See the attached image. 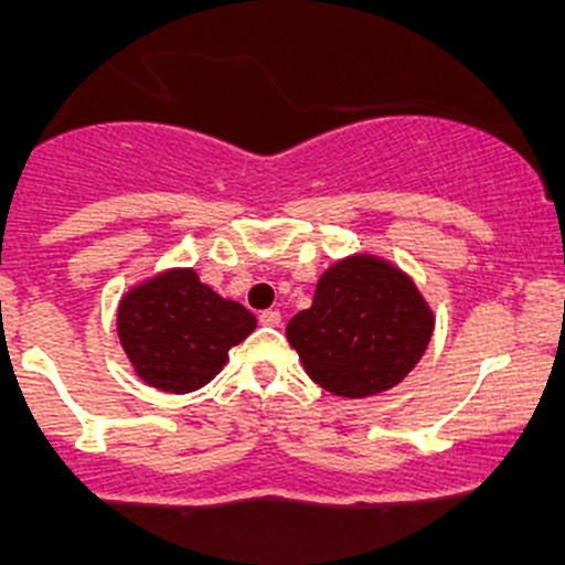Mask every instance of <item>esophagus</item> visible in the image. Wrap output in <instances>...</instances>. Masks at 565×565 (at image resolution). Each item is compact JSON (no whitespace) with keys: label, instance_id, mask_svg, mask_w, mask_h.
Masks as SVG:
<instances>
[{"label":"esophagus","instance_id":"esophagus-1","mask_svg":"<svg viewBox=\"0 0 565 565\" xmlns=\"http://www.w3.org/2000/svg\"><path fill=\"white\" fill-rule=\"evenodd\" d=\"M260 323L263 327H278V323H281V313H278V310H263Z\"/></svg>","mask_w":565,"mask_h":565}]
</instances>
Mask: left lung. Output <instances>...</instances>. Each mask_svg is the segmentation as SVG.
Returning a JSON list of instances; mask_svg holds the SVG:
<instances>
[{
    "label": "left lung",
    "instance_id": "1",
    "mask_svg": "<svg viewBox=\"0 0 565 565\" xmlns=\"http://www.w3.org/2000/svg\"><path fill=\"white\" fill-rule=\"evenodd\" d=\"M430 334L433 316L417 287L374 257L332 265L313 305L287 327L316 385L345 398L398 385L423 359Z\"/></svg>",
    "mask_w": 565,
    "mask_h": 565
}]
</instances>
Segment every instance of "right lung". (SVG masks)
Returning a JSON list of instances; mask_svg holds the SVG:
<instances>
[{"mask_svg":"<svg viewBox=\"0 0 565 565\" xmlns=\"http://www.w3.org/2000/svg\"><path fill=\"white\" fill-rule=\"evenodd\" d=\"M255 327L244 305L223 300L193 270L151 278L119 305L121 348L140 377L167 393L204 387Z\"/></svg>","mask_w":565,"mask_h":565,"instance_id":"right-lung-1","label":"right lung"}]
</instances>
